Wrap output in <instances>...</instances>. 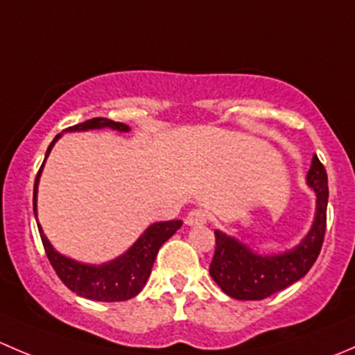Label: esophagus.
<instances>
[{"label":"esophagus","instance_id":"34e87169","mask_svg":"<svg viewBox=\"0 0 355 355\" xmlns=\"http://www.w3.org/2000/svg\"><path fill=\"white\" fill-rule=\"evenodd\" d=\"M207 223V214L202 209H192L191 213L185 216V225L187 227H200V225Z\"/></svg>","mask_w":355,"mask_h":355}]
</instances>
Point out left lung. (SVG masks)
I'll return each mask as SVG.
<instances>
[{
  "instance_id": "left-lung-1",
  "label": "left lung",
  "mask_w": 355,
  "mask_h": 355,
  "mask_svg": "<svg viewBox=\"0 0 355 355\" xmlns=\"http://www.w3.org/2000/svg\"><path fill=\"white\" fill-rule=\"evenodd\" d=\"M307 185L316 194V213L306 237L284 252L261 254L239 239L214 230L216 250L209 275L227 295L239 300H261L306 277L320 256L327 230L328 177L327 170L313 156L307 171Z\"/></svg>"
}]
</instances>
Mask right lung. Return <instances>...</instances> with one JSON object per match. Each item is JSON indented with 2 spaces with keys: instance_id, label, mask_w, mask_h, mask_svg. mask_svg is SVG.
<instances>
[{
  "instance_id": "right-lung-1",
  "label": "right lung",
  "mask_w": 355,
  "mask_h": 355,
  "mask_svg": "<svg viewBox=\"0 0 355 355\" xmlns=\"http://www.w3.org/2000/svg\"><path fill=\"white\" fill-rule=\"evenodd\" d=\"M103 128H110V130L116 132H130V127L120 121L108 120V118H92V120L84 121V123L73 125L63 130L62 134L56 135L53 142L49 144L46 157L42 161L41 168L37 171L34 184V214L37 218V187L39 180H41L42 168H44L46 159H48L49 153H51L53 146L62 139L65 132H87V130H103ZM39 234H41L42 245H44L46 256H48L49 263L55 268L56 275L60 280L67 285L71 292L77 295L85 297L91 300H99V302H120V300H128L132 297L137 295L142 288H144L146 282H148L149 275H151L153 264H155L156 254L159 247L182 227L180 220L171 221H157V223L149 225L141 237L134 242L123 254H120L114 259L106 261L101 264H89L75 261L71 257L60 254L48 237L42 232L41 225L37 221Z\"/></svg>"
}]
</instances>
